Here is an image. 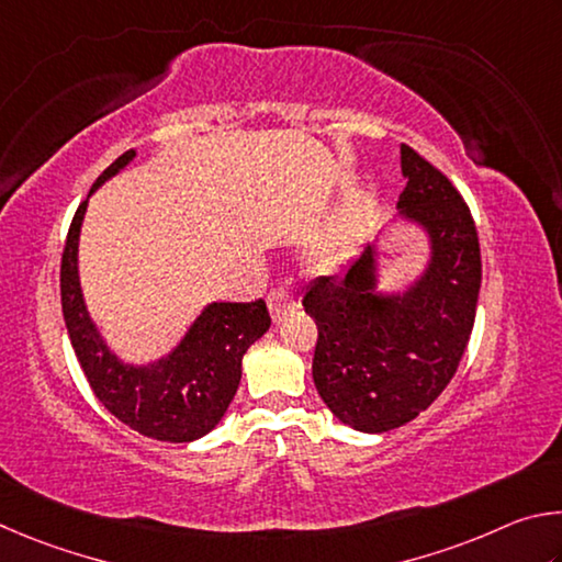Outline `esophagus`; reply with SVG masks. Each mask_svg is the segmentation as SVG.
Listing matches in <instances>:
<instances>
[{
    "label": "esophagus",
    "mask_w": 562,
    "mask_h": 562,
    "mask_svg": "<svg viewBox=\"0 0 562 562\" xmlns=\"http://www.w3.org/2000/svg\"><path fill=\"white\" fill-rule=\"evenodd\" d=\"M266 303H269V313L276 323L296 311V301H293V296L286 289H273L269 296H266Z\"/></svg>",
    "instance_id": "34e87169"
}]
</instances>
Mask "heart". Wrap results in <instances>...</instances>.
Here are the masks:
<instances>
[{"label":"heart","instance_id":"b5f03b06","mask_svg":"<svg viewBox=\"0 0 562 562\" xmlns=\"http://www.w3.org/2000/svg\"><path fill=\"white\" fill-rule=\"evenodd\" d=\"M362 222V204L356 206V210L350 212V216L340 226H336L326 239L318 244L316 254H313V263L318 266V269H330V266L340 263L346 259V254L350 249L352 239H356V232Z\"/></svg>","mask_w":562,"mask_h":562}]
</instances>
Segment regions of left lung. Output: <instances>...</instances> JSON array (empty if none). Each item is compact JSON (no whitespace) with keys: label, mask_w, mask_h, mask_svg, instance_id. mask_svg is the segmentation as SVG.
Instances as JSON below:
<instances>
[{"label":"left lung","mask_w":562,"mask_h":562,"mask_svg":"<svg viewBox=\"0 0 562 562\" xmlns=\"http://www.w3.org/2000/svg\"><path fill=\"white\" fill-rule=\"evenodd\" d=\"M407 187L397 210L429 236L425 273L402 293L378 291V249L368 244L340 276L303 293L318 326L313 382L342 425L368 435L415 419L449 385L474 328L481 249L457 187L400 147Z\"/></svg>","instance_id":"1"}]
</instances>
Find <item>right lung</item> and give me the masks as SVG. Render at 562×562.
I'll list each match as a JSON object with an SVG mask.
<instances>
[{"label": "right lung", "mask_w": 562, "mask_h": 562, "mask_svg": "<svg viewBox=\"0 0 562 562\" xmlns=\"http://www.w3.org/2000/svg\"><path fill=\"white\" fill-rule=\"evenodd\" d=\"M135 157L123 153L93 182L91 196ZM88 200L68 226L61 256V308L68 338L88 385L103 407L143 437L157 441H194L224 417L241 380V358L271 326L266 303H210L172 352L150 366H127L105 346L88 316L78 281V236Z\"/></svg>", "instance_id": "add662e5"}]
</instances>
